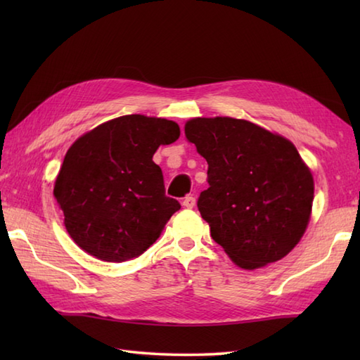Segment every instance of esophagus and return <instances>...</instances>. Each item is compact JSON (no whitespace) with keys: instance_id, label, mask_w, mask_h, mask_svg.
Wrapping results in <instances>:
<instances>
[{"instance_id":"1","label":"esophagus","mask_w":360,"mask_h":360,"mask_svg":"<svg viewBox=\"0 0 360 360\" xmlns=\"http://www.w3.org/2000/svg\"><path fill=\"white\" fill-rule=\"evenodd\" d=\"M195 204H196V200L192 195H187L184 200H182V205H184L186 209H193Z\"/></svg>"}]
</instances>
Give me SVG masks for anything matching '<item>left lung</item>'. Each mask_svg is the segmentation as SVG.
I'll return each mask as SVG.
<instances>
[{
  "instance_id": "left-lung-1",
  "label": "left lung",
  "mask_w": 360,
  "mask_h": 360,
  "mask_svg": "<svg viewBox=\"0 0 360 360\" xmlns=\"http://www.w3.org/2000/svg\"><path fill=\"white\" fill-rule=\"evenodd\" d=\"M186 137L207 160L198 209L235 264L258 269L286 257L307 231L314 179L292 142L252 122L196 117Z\"/></svg>"
}]
</instances>
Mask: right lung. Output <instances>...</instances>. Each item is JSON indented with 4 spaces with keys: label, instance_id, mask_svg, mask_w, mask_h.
<instances>
[{
    "label": "right lung",
    "instance_id": "right-lung-1",
    "mask_svg": "<svg viewBox=\"0 0 360 360\" xmlns=\"http://www.w3.org/2000/svg\"><path fill=\"white\" fill-rule=\"evenodd\" d=\"M173 120L129 114L105 122L68 150L53 186L65 227L79 248L103 262L143 254L181 204L165 195L159 145L179 137Z\"/></svg>",
    "mask_w": 360,
    "mask_h": 360
}]
</instances>
